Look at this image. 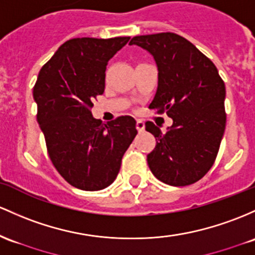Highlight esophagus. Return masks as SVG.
I'll use <instances>...</instances> for the list:
<instances>
[{
	"instance_id": "34e87169",
	"label": "esophagus",
	"mask_w": 255,
	"mask_h": 255,
	"mask_svg": "<svg viewBox=\"0 0 255 255\" xmlns=\"http://www.w3.org/2000/svg\"><path fill=\"white\" fill-rule=\"evenodd\" d=\"M135 126H136V129H138L139 133H141L142 130L145 129V123H144V121H141V120H138Z\"/></svg>"
}]
</instances>
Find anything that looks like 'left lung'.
Masks as SVG:
<instances>
[{
    "mask_svg": "<svg viewBox=\"0 0 255 255\" xmlns=\"http://www.w3.org/2000/svg\"><path fill=\"white\" fill-rule=\"evenodd\" d=\"M129 44L146 49L157 64L158 86L149 109L173 119L166 133L145 123L156 138L149 168L168 185H191L212 168L219 151L226 125L225 83L213 61L177 33L135 36Z\"/></svg>",
    "mask_w": 255,
    "mask_h": 255,
    "instance_id": "8db88e82",
    "label": "left lung"
}]
</instances>
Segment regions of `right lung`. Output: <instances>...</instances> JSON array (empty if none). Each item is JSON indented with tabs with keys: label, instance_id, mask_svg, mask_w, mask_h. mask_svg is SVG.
<instances>
[{
	"label": "right lung",
	"instance_id": "add662e5",
	"mask_svg": "<svg viewBox=\"0 0 255 255\" xmlns=\"http://www.w3.org/2000/svg\"><path fill=\"white\" fill-rule=\"evenodd\" d=\"M129 37L66 41L42 66L33 86L37 122L47 152L70 185L86 191L114 183L126 150L136 135L135 120L93 119V100L104 93L108 61Z\"/></svg>",
	"mask_w": 255,
	"mask_h": 255
}]
</instances>
